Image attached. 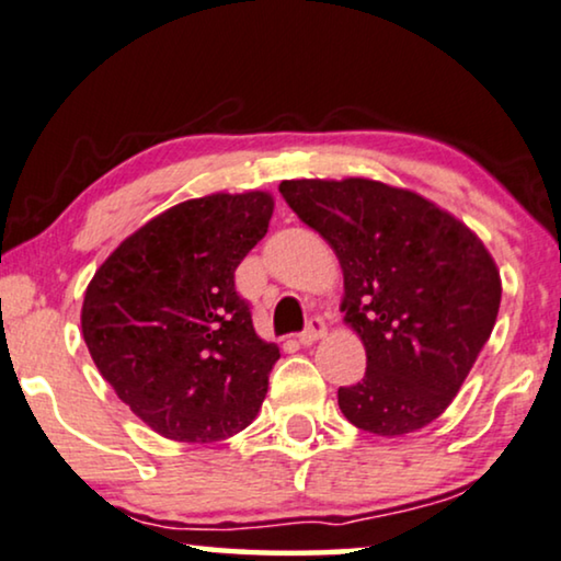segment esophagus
Segmentation results:
<instances>
[{"mask_svg": "<svg viewBox=\"0 0 561 561\" xmlns=\"http://www.w3.org/2000/svg\"><path fill=\"white\" fill-rule=\"evenodd\" d=\"M325 335H328L325 320H322V318H312L310 325L305 328V333L299 335V345H312V343L322 341V337H325Z\"/></svg>", "mask_w": 561, "mask_h": 561, "instance_id": "esophagus-1", "label": "esophagus"}]
</instances>
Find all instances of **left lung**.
Instances as JSON below:
<instances>
[{
    "label": "left lung",
    "instance_id": "left-lung-1",
    "mask_svg": "<svg viewBox=\"0 0 561 561\" xmlns=\"http://www.w3.org/2000/svg\"><path fill=\"white\" fill-rule=\"evenodd\" d=\"M289 208L335 251L343 322L366 376L337 389L345 420L378 437L427 427L453 404L493 333L501 272L460 218L368 178L282 180Z\"/></svg>",
    "mask_w": 561,
    "mask_h": 561
}]
</instances>
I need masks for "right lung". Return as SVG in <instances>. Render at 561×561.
<instances>
[{"mask_svg":"<svg viewBox=\"0 0 561 561\" xmlns=\"http://www.w3.org/2000/svg\"><path fill=\"white\" fill-rule=\"evenodd\" d=\"M272 213L266 191L183 201L126 236L85 287L91 358L157 435L205 445L256 420L279 348L256 335L233 272Z\"/></svg>","mask_w":561,"mask_h":561,"instance_id":"obj_1","label":"right lung"}]
</instances>
